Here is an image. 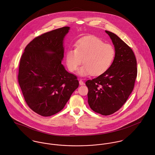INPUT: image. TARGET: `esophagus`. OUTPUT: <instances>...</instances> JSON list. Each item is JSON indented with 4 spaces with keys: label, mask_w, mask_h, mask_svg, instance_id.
Here are the masks:
<instances>
[{
    "label": "esophagus",
    "mask_w": 155,
    "mask_h": 155,
    "mask_svg": "<svg viewBox=\"0 0 155 155\" xmlns=\"http://www.w3.org/2000/svg\"><path fill=\"white\" fill-rule=\"evenodd\" d=\"M79 84H80L81 85H83L84 84V82L82 81V80L79 79Z\"/></svg>",
    "instance_id": "1"
}]
</instances>
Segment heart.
<instances>
[{
  "instance_id": "b5f03b06",
  "label": "heart",
  "mask_w": 155,
  "mask_h": 155,
  "mask_svg": "<svg viewBox=\"0 0 155 155\" xmlns=\"http://www.w3.org/2000/svg\"><path fill=\"white\" fill-rule=\"evenodd\" d=\"M116 55L114 46L95 36H88L78 41L74 48H68L66 52V62L68 69L79 70L81 76H99L109 69Z\"/></svg>"
}]
</instances>
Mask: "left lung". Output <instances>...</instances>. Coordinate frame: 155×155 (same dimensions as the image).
<instances>
[{"mask_svg":"<svg viewBox=\"0 0 155 155\" xmlns=\"http://www.w3.org/2000/svg\"><path fill=\"white\" fill-rule=\"evenodd\" d=\"M106 32L114 46V61L108 70L85 84L91 109L107 116L119 110L128 100L135 85L137 68L132 49L114 33Z\"/></svg>","mask_w":155,"mask_h":155,"instance_id":"8db88e82","label":"left lung"}]
</instances>
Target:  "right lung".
Wrapping results in <instances>:
<instances>
[{"label": "right lung", "instance_id": "right-lung-1", "mask_svg": "<svg viewBox=\"0 0 155 155\" xmlns=\"http://www.w3.org/2000/svg\"><path fill=\"white\" fill-rule=\"evenodd\" d=\"M69 28L63 27L36 37L20 59L18 80L24 98L32 110L42 116L61 110L79 87L77 76L61 64L63 40Z\"/></svg>", "mask_w": 155, "mask_h": 155}]
</instances>
